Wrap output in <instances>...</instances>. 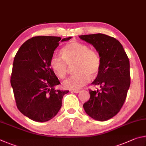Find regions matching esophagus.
I'll return each mask as SVG.
<instances>
[{"label": "esophagus", "instance_id": "obj_1", "mask_svg": "<svg viewBox=\"0 0 146 146\" xmlns=\"http://www.w3.org/2000/svg\"><path fill=\"white\" fill-rule=\"evenodd\" d=\"M80 90H71V92L72 93H75V94H78L80 92Z\"/></svg>", "mask_w": 146, "mask_h": 146}]
</instances>
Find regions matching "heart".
Segmentation results:
<instances>
[{
  "label": "heart",
  "mask_w": 146,
  "mask_h": 146,
  "mask_svg": "<svg viewBox=\"0 0 146 146\" xmlns=\"http://www.w3.org/2000/svg\"><path fill=\"white\" fill-rule=\"evenodd\" d=\"M63 57L54 54L50 58V65L55 74L61 79L67 75L68 65H74L76 73L64 81L65 88L79 90L95 77L101 68L100 58L96 51L90 50L85 44L72 41L63 47Z\"/></svg>",
  "instance_id": "b5f03b06"
}]
</instances>
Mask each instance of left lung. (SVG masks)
I'll return each mask as SVG.
<instances>
[{
    "instance_id": "8db88e82",
    "label": "left lung",
    "mask_w": 146,
    "mask_h": 146,
    "mask_svg": "<svg viewBox=\"0 0 146 146\" xmlns=\"http://www.w3.org/2000/svg\"><path fill=\"white\" fill-rule=\"evenodd\" d=\"M92 45L101 60V68L92 85L100 90H89L90 99L83 104L86 113L94 120L105 121L116 115L126 100L130 86L129 61L121 43L108 35L79 36Z\"/></svg>"
}]
</instances>
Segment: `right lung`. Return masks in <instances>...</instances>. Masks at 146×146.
I'll return each mask as SVG.
<instances>
[{"instance_id": "add662e5", "label": "right lung", "mask_w": 146, "mask_h": 146, "mask_svg": "<svg viewBox=\"0 0 146 146\" xmlns=\"http://www.w3.org/2000/svg\"><path fill=\"white\" fill-rule=\"evenodd\" d=\"M61 39L58 36L33 37L21 45L14 58L11 77L17 106L33 121H49L58 113L69 90L55 89L60 83L50 65V58Z\"/></svg>"}]
</instances>
